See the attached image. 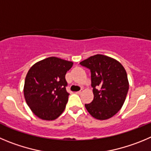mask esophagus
Returning <instances> with one entry per match:
<instances>
[{"label":"esophagus","instance_id":"34e87169","mask_svg":"<svg viewBox=\"0 0 151 151\" xmlns=\"http://www.w3.org/2000/svg\"><path fill=\"white\" fill-rule=\"evenodd\" d=\"M82 92H83L82 90H80V91H77V94H78V95H80V94H81V93H82Z\"/></svg>","mask_w":151,"mask_h":151}]
</instances>
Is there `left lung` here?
<instances>
[{
    "instance_id": "8db88e82",
    "label": "left lung",
    "mask_w": 151,
    "mask_h": 151,
    "mask_svg": "<svg viewBox=\"0 0 151 151\" xmlns=\"http://www.w3.org/2000/svg\"><path fill=\"white\" fill-rule=\"evenodd\" d=\"M80 64L91 71L94 99L85 104L86 109L98 120L112 118L122 109L129 89L124 68L115 59L102 54L90 56Z\"/></svg>"
}]
</instances>
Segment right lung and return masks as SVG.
<instances>
[{"mask_svg": "<svg viewBox=\"0 0 151 151\" xmlns=\"http://www.w3.org/2000/svg\"><path fill=\"white\" fill-rule=\"evenodd\" d=\"M72 65V62L51 56L29 68L24 95L28 106L38 118L54 120L65 109L69 95L65 88V74Z\"/></svg>", "mask_w": 151, "mask_h": 151, "instance_id": "obj_1", "label": "right lung"}]
</instances>
